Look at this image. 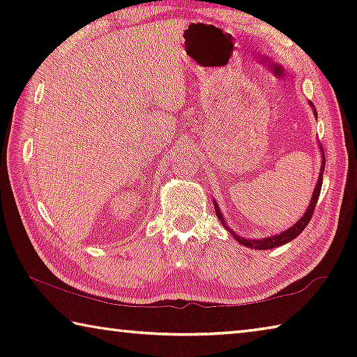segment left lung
<instances>
[{
  "instance_id": "1",
  "label": "left lung",
  "mask_w": 357,
  "mask_h": 357,
  "mask_svg": "<svg viewBox=\"0 0 357 357\" xmlns=\"http://www.w3.org/2000/svg\"><path fill=\"white\" fill-rule=\"evenodd\" d=\"M310 107L313 108V114L317 116V110L315 107H313L312 102H309ZM319 149H321V168H319V176H318V181H317V185H315V190H313V195H312V200H310V204L307 206L304 215L301 217V219L294 223L293 227H289L288 229H285V231H282L279 234H274V236H269V238H261V239H249V238H243L239 236L238 233H234V229H231L228 227V223L225 220V217H223V214L220 213V208L219 204H217L215 200H213L214 203V208H215V215L217 219L220 220V223L223 227L227 228V231L231 234V236L238 241L239 244H243L245 247H249V249H257V250H268V249H274V247H279V245H283L289 243V241H293L294 238H298L299 234L304 231V228L307 227V223L310 222L312 215H313V211H315V206H317V202H318V197H319V192H321V185H323V172H324V165H326V160H324V153H323V148L319 146Z\"/></svg>"
}]
</instances>
